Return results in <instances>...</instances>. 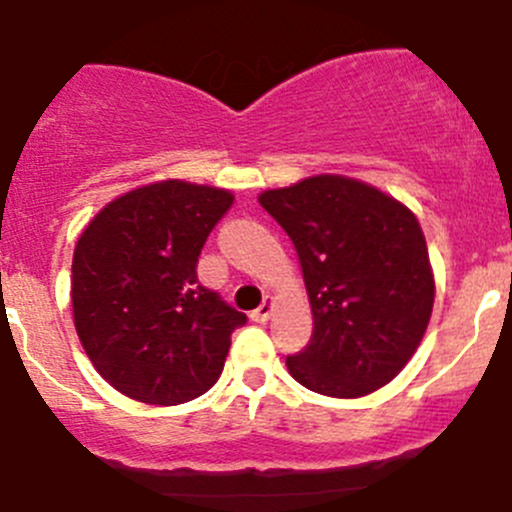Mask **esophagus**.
<instances>
[{
	"mask_svg": "<svg viewBox=\"0 0 512 512\" xmlns=\"http://www.w3.org/2000/svg\"><path fill=\"white\" fill-rule=\"evenodd\" d=\"M272 307H275V305H272V300H265L260 307H257V310H252L250 317L255 322H267V320H270V315H272Z\"/></svg>",
	"mask_w": 512,
	"mask_h": 512,
	"instance_id": "obj_1",
	"label": "esophagus"
}]
</instances>
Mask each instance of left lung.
Returning <instances> with one entry per match:
<instances>
[{
    "label": "left lung",
    "instance_id": "1",
    "mask_svg": "<svg viewBox=\"0 0 512 512\" xmlns=\"http://www.w3.org/2000/svg\"><path fill=\"white\" fill-rule=\"evenodd\" d=\"M260 205L295 245L312 307V337L287 357L290 375L330 398L388 385L418 350L435 300L413 212L342 175L267 190Z\"/></svg>",
    "mask_w": 512,
    "mask_h": 512
}]
</instances>
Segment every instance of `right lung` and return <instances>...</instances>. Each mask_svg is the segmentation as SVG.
<instances>
[{
    "mask_svg": "<svg viewBox=\"0 0 512 512\" xmlns=\"http://www.w3.org/2000/svg\"><path fill=\"white\" fill-rule=\"evenodd\" d=\"M232 202L217 187L155 182L109 202L79 237L74 327L99 375L127 398L180 405L222 375L247 317L200 285L197 257Z\"/></svg>",
    "mask_w": 512,
    "mask_h": 512,
    "instance_id": "right-lung-1",
    "label": "right lung"
}]
</instances>
